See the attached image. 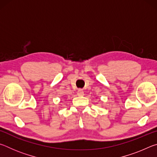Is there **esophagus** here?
Masks as SVG:
<instances>
[{
    "mask_svg": "<svg viewBox=\"0 0 157 157\" xmlns=\"http://www.w3.org/2000/svg\"><path fill=\"white\" fill-rule=\"evenodd\" d=\"M78 95L79 96H83L84 95V91L82 89H79L78 91Z\"/></svg>",
    "mask_w": 157,
    "mask_h": 157,
    "instance_id": "34e87169",
    "label": "esophagus"
}]
</instances>
